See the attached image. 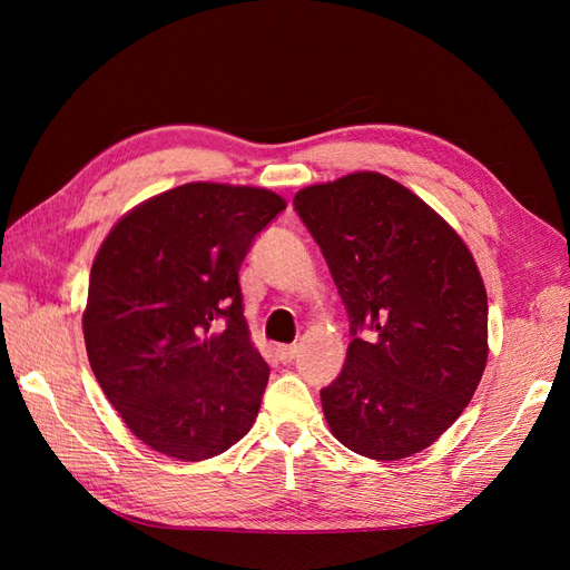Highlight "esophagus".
<instances>
[{
    "mask_svg": "<svg viewBox=\"0 0 570 570\" xmlns=\"http://www.w3.org/2000/svg\"><path fill=\"white\" fill-rule=\"evenodd\" d=\"M295 356H297V344H283V347H278V358L283 364H289Z\"/></svg>",
    "mask_w": 570,
    "mask_h": 570,
    "instance_id": "obj_1",
    "label": "esophagus"
}]
</instances>
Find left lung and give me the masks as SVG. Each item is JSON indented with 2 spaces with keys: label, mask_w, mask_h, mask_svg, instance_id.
Returning a JSON list of instances; mask_svg holds the SVG:
<instances>
[{
  "label": "left lung",
  "mask_w": 570,
  "mask_h": 570,
  "mask_svg": "<svg viewBox=\"0 0 570 570\" xmlns=\"http://www.w3.org/2000/svg\"><path fill=\"white\" fill-rule=\"evenodd\" d=\"M292 204L350 316L347 361L321 390L331 433L377 461L425 450L469 406L488 364V295L473 254L383 174L308 185Z\"/></svg>",
  "instance_id": "obj_1"
}]
</instances>
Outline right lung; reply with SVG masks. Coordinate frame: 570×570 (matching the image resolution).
<instances>
[{"mask_svg": "<svg viewBox=\"0 0 570 570\" xmlns=\"http://www.w3.org/2000/svg\"><path fill=\"white\" fill-rule=\"evenodd\" d=\"M285 199L187 183L135 206L101 243L82 333L99 387L151 450L218 456L256 421L268 364L249 340L239 266Z\"/></svg>", "mask_w": 570, "mask_h": 570, "instance_id": "1", "label": "right lung"}]
</instances>
